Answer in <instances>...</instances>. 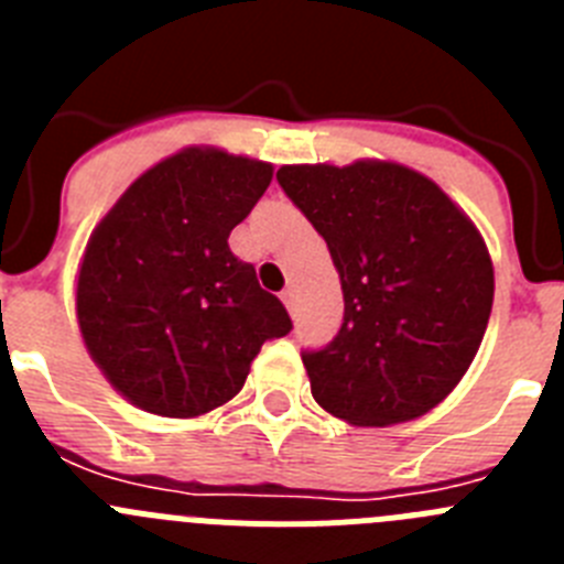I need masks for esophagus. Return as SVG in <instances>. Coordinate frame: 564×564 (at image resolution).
I'll return each instance as SVG.
<instances>
[{
  "mask_svg": "<svg viewBox=\"0 0 564 564\" xmlns=\"http://www.w3.org/2000/svg\"><path fill=\"white\" fill-rule=\"evenodd\" d=\"M282 302H285V307H288V313H296V293H293V288H288L285 293H282Z\"/></svg>",
  "mask_w": 564,
  "mask_h": 564,
  "instance_id": "34e87169",
  "label": "esophagus"
}]
</instances>
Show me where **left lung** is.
Instances as JSON below:
<instances>
[{
    "mask_svg": "<svg viewBox=\"0 0 564 564\" xmlns=\"http://www.w3.org/2000/svg\"><path fill=\"white\" fill-rule=\"evenodd\" d=\"M276 181L341 279L336 338L302 352L316 403L356 426L426 415L468 370L491 316L495 268L475 223L401 163L282 166Z\"/></svg>",
    "mask_w": 564,
    "mask_h": 564,
    "instance_id": "8db88e82",
    "label": "left lung"
}]
</instances>
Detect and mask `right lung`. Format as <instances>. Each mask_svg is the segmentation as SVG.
I'll return each mask as SVG.
<instances>
[{
	"label": "right lung",
	"mask_w": 564,
	"mask_h": 564,
	"mask_svg": "<svg viewBox=\"0 0 564 564\" xmlns=\"http://www.w3.org/2000/svg\"><path fill=\"white\" fill-rule=\"evenodd\" d=\"M273 166L188 147L143 172L96 226L76 313L93 361L134 406L197 417L231 401L293 322L228 248Z\"/></svg>",
	"instance_id": "right-lung-1"
}]
</instances>
